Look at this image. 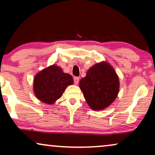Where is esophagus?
I'll return each mask as SVG.
<instances>
[{"mask_svg":"<svg viewBox=\"0 0 155 155\" xmlns=\"http://www.w3.org/2000/svg\"><path fill=\"white\" fill-rule=\"evenodd\" d=\"M73 80H74V83H75V84H78V82H79L80 78L78 77H75L73 78Z\"/></svg>","mask_w":155,"mask_h":155,"instance_id":"1","label":"esophagus"}]
</instances>
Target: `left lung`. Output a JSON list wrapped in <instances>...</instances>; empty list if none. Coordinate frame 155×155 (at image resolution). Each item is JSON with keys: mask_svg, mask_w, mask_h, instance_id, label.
Masks as SVG:
<instances>
[{"mask_svg": "<svg viewBox=\"0 0 155 155\" xmlns=\"http://www.w3.org/2000/svg\"><path fill=\"white\" fill-rule=\"evenodd\" d=\"M80 87L91 109L97 111L109 107L117 97L119 81L117 74L107 63L90 68L80 81Z\"/></svg>", "mask_w": 155, "mask_h": 155, "instance_id": "obj_1", "label": "left lung"}]
</instances>
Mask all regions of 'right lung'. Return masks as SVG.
I'll return each instance as SVG.
<instances>
[{
    "label": "right lung",
    "mask_w": 155,
    "mask_h": 155,
    "mask_svg": "<svg viewBox=\"0 0 155 155\" xmlns=\"http://www.w3.org/2000/svg\"><path fill=\"white\" fill-rule=\"evenodd\" d=\"M73 83L70 74L59 66L51 65L37 74L34 80V92L42 102L51 104L62 96L65 88Z\"/></svg>",
    "instance_id": "1"
}]
</instances>
